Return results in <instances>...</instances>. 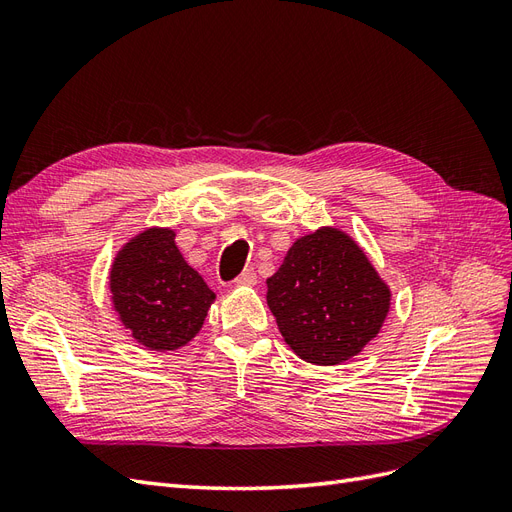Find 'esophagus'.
<instances>
[{
	"label": "esophagus",
	"instance_id": "34e87169",
	"mask_svg": "<svg viewBox=\"0 0 512 512\" xmlns=\"http://www.w3.org/2000/svg\"><path fill=\"white\" fill-rule=\"evenodd\" d=\"M256 280H258V277H256L254 269H245V271L237 277L235 284H237V286H254Z\"/></svg>",
	"mask_w": 512,
	"mask_h": 512
}]
</instances>
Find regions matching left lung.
<instances>
[{
  "label": "left lung",
  "mask_w": 512,
  "mask_h": 512,
  "mask_svg": "<svg viewBox=\"0 0 512 512\" xmlns=\"http://www.w3.org/2000/svg\"><path fill=\"white\" fill-rule=\"evenodd\" d=\"M267 303L294 354L339 365L380 333L391 290L352 237L324 226L292 243L267 280Z\"/></svg>",
  "instance_id": "obj_1"
}]
</instances>
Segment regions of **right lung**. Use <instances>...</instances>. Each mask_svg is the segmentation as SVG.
Wrapping results in <instances>:
<instances>
[{"mask_svg": "<svg viewBox=\"0 0 512 512\" xmlns=\"http://www.w3.org/2000/svg\"><path fill=\"white\" fill-rule=\"evenodd\" d=\"M108 288L119 320L149 350H177L203 329L215 292L181 256L175 230L147 228L117 252Z\"/></svg>", "mask_w": 512, "mask_h": 512, "instance_id": "right-lung-1", "label": "right lung"}]
</instances>
